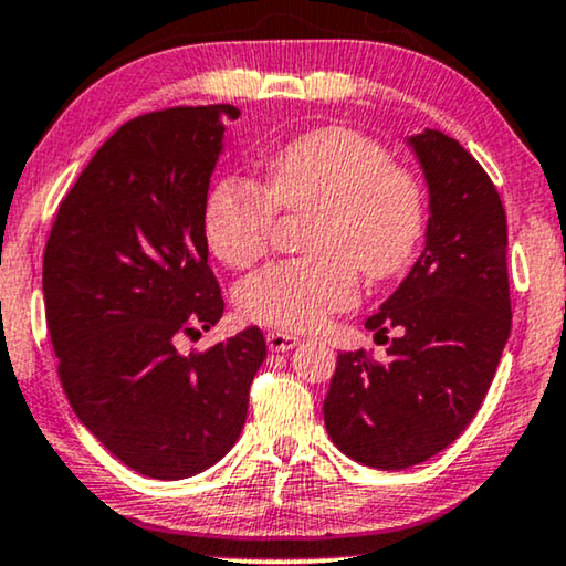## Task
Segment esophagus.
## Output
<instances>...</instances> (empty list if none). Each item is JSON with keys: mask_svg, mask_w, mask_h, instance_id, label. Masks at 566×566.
<instances>
[{"mask_svg": "<svg viewBox=\"0 0 566 566\" xmlns=\"http://www.w3.org/2000/svg\"><path fill=\"white\" fill-rule=\"evenodd\" d=\"M266 344L271 352H290L300 344V338L295 334H287V331H271V334H266Z\"/></svg>", "mask_w": 566, "mask_h": 566, "instance_id": "1", "label": "esophagus"}]
</instances>
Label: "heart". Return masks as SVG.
<instances>
[{"mask_svg": "<svg viewBox=\"0 0 566 566\" xmlns=\"http://www.w3.org/2000/svg\"><path fill=\"white\" fill-rule=\"evenodd\" d=\"M276 212H313L307 259L276 261L243 279L238 307L263 326L307 331L357 300V274H401L427 228L421 186L388 149L346 126H321L287 142L261 165L259 184L230 176L205 201L209 251L230 269L266 253Z\"/></svg>", "mask_w": 566, "mask_h": 566, "instance_id": "b5f03b06", "label": "heart"}]
</instances>
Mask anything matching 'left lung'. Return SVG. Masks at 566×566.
I'll return each instance as SVG.
<instances>
[{"label":"left lung","instance_id":"8db88e82","mask_svg":"<svg viewBox=\"0 0 566 566\" xmlns=\"http://www.w3.org/2000/svg\"><path fill=\"white\" fill-rule=\"evenodd\" d=\"M429 186L427 245L365 323L394 331L388 361L338 354L323 419L354 461L401 471L446 450L484 403L512 326L507 217L486 170L453 137H411Z\"/></svg>","mask_w":566,"mask_h":566}]
</instances>
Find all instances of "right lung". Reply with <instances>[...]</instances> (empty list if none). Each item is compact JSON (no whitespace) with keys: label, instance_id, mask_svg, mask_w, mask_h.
<instances>
[{"label":"right lung","instance_id":"1","mask_svg":"<svg viewBox=\"0 0 566 566\" xmlns=\"http://www.w3.org/2000/svg\"><path fill=\"white\" fill-rule=\"evenodd\" d=\"M235 105L126 120L59 205L43 303L59 380L82 424L149 479H186L235 446L266 338L261 328L184 354L222 318L205 201Z\"/></svg>","mask_w":566,"mask_h":566}]
</instances>
